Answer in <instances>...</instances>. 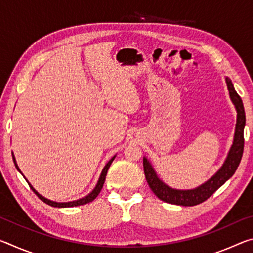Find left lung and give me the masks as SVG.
Here are the masks:
<instances>
[{
	"label": "left lung",
	"instance_id": "obj_1",
	"mask_svg": "<svg viewBox=\"0 0 253 253\" xmlns=\"http://www.w3.org/2000/svg\"><path fill=\"white\" fill-rule=\"evenodd\" d=\"M225 83L228 85L230 99L234 105L235 110H237V124H235L233 143L231 145L224 163L215 174L212 175L208 181H205L198 187L190 188V190H178V188L170 187L163 182L158 177L152 163L147 160V157L144 156L143 164L146 181L154 194L164 202L183 205V207H193V205L202 203L205 200H208L217 188L223 185L230 177H232V175L237 170L240 162H241L243 146H245L243 130H245L246 126V114L241 98L235 91L232 81L228 77H225Z\"/></svg>",
	"mask_w": 253,
	"mask_h": 253
}]
</instances>
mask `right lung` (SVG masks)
<instances>
[{
	"label": "right lung",
	"mask_w": 253,
	"mask_h": 253,
	"mask_svg": "<svg viewBox=\"0 0 253 253\" xmlns=\"http://www.w3.org/2000/svg\"><path fill=\"white\" fill-rule=\"evenodd\" d=\"M12 157H13V162H14V165H15L16 169H18L19 172H20L21 174H22V172H21L20 169H19L18 164H16V160H15V156H14L13 153H12ZM115 157H116V155H114L113 157H111L110 160H109V162L107 163V164L105 165V168L102 169V172H101V174H100L99 179H98V182H97V184H96L95 188H93V190L90 192V193H89L88 195L84 196V198L79 199V200L70 201V202H55V201H51V200H49V199L44 198V196H42V195L39 193V192H38V191L36 190V188H34V187L31 185V184H30V182L28 181L27 177H25L23 174H22V175H23V177L25 178V181L28 182L30 187H31V190H32V191L34 192V193H36L38 196H39V199H40L41 201H43L44 203L49 204V205H51V207H54V208H72V207H78V205H84V204H87V203H89V202H92V201L97 198L98 194L100 193L101 188H102V186H104V183H105V179H106L107 172H108V169H109V168H110L111 163H113V161L115 160Z\"/></svg>",
	"instance_id": "obj_1"
}]
</instances>
